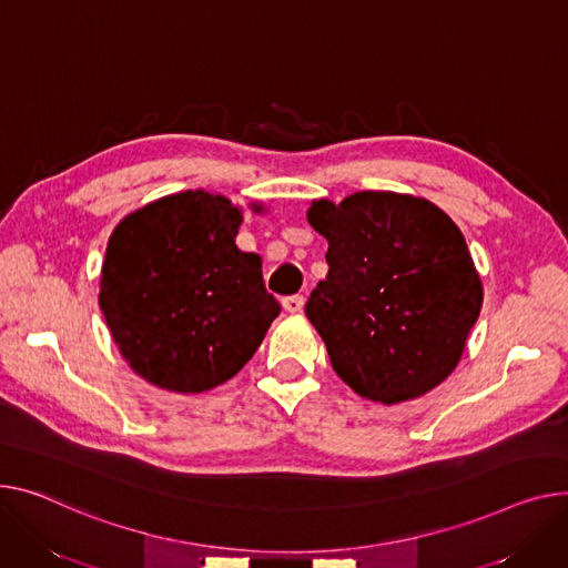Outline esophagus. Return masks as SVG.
<instances>
[{"mask_svg": "<svg viewBox=\"0 0 568 568\" xmlns=\"http://www.w3.org/2000/svg\"><path fill=\"white\" fill-rule=\"evenodd\" d=\"M304 304H306V298L301 294H292V296L283 298V308L287 313H301V311H304Z\"/></svg>", "mask_w": 568, "mask_h": 568, "instance_id": "esophagus-1", "label": "esophagus"}]
</instances>
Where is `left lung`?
Segmentation results:
<instances>
[{
    "label": "left lung",
    "instance_id": "8db88e82",
    "mask_svg": "<svg viewBox=\"0 0 568 568\" xmlns=\"http://www.w3.org/2000/svg\"><path fill=\"white\" fill-rule=\"evenodd\" d=\"M328 274L306 315L356 395L399 404L443 384L462 361L484 287L468 244L438 205L397 192L313 201Z\"/></svg>",
    "mask_w": 568,
    "mask_h": 568
}]
</instances>
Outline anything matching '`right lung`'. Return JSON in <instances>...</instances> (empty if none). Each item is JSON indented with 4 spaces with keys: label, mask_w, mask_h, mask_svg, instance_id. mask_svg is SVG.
Masks as SVG:
<instances>
[{
    "label": "right lung",
    "mask_w": 568,
    "mask_h": 568,
    "mask_svg": "<svg viewBox=\"0 0 568 568\" xmlns=\"http://www.w3.org/2000/svg\"><path fill=\"white\" fill-rule=\"evenodd\" d=\"M242 221L231 199L186 189L113 229L98 304L121 356L148 384L180 395L225 384L278 317L262 257L235 244Z\"/></svg>",
    "instance_id": "add662e5"
}]
</instances>
